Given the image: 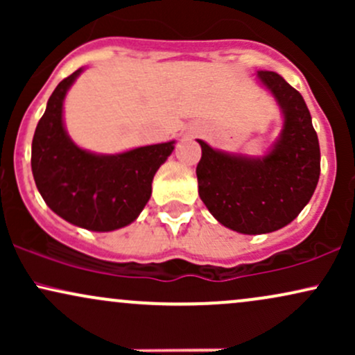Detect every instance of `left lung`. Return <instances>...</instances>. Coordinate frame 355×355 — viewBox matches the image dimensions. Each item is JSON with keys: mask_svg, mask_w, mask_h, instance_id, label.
I'll return each mask as SVG.
<instances>
[{"mask_svg": "<svg viewBox=\"0 0 355 355\" xmlns=\"http://www.w3.org/2000/svg\"><path fill=\"white\" fill-rule=\"evenodd\" d=\"M257 80L274 96L284 120L267 153H230L197 140L202 202L223 227L245 235L288 225L312 198L320 175L319 138L302 95L275 71L259 70Z\"/></svg>", "mask_w": 355, "mask_h": 355, "instance_id": "1", "label": "left lung"}]
</instances>
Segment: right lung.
<instances>
[{"label": "right lung", "instance_id": "1", "mask_svg": "<svg viewBox=\"0 0 355 355\" xmlns=\"http://www.w3.org/2000/svg\"><path fill=\"white\" fill-rule=\"evenodd\" d=\"M83 70L51 93L35 130L31 170L36 189L58 217L81 229L112 232L135 222L145 209L155 173L172 155L175 140L113 155L76 145L64 128L63 103Z\"/></svg>", "mask_w": 355, "mask_h": 355}]
</instances>
